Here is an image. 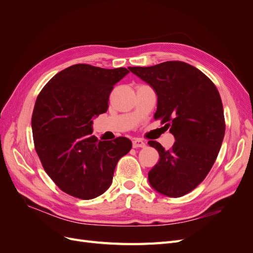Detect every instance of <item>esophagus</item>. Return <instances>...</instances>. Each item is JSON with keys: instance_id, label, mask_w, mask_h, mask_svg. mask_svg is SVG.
Wrapping results in <instances>:
<instances>
[{"instance_id": "34e87169", "label": "esophagus", "mask_w": 253, "mask_h": 253, "mask_svg": "<svg viewBox=\"0 0 253 253\" xmlns=\"http://www.w3.org/2000/svg\"><path fill=\"white\" fill-rule=\"evenodd\" d=\"M145 147V142L142 139L136 138L133 140V148L137 149V148H144Z\"/></svg>"}]
</instances>
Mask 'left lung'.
Wrapping results in <instances>:
<instances>
[{"mask_svg": "<svg viewBox=\"0 0 253 253\" xmlns=\"http://www.w3.org/2000/svg\"><path fill=\"white\" fill-rule=\"evenodd\" d=\"M128 70L154 89V117L171 126L175 138L171 150L149 141L160 157L148 174L150 185L160 194L180 197L205 179L221 147L225 118L218 90L204 73L180 61Z\"/></svg>", "mask_w": 253, "mask_h": 253, "instance_id": "8db88e82", "label": "left lung"}]
</instances>
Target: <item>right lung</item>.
I'll list each match as a JSON object with an SVG mask.
<instances>
[{
    "label": "right lung",
    "mask_w": 253,
    "mask_h": 253,
    "mask_svg": "<svg viewBox=\"0 0 253 253\" xmlns=\"http://www.w3.org/2000/svg\"><path fill=\"white\" fill-rule=\"evenodd\" d=\"M129 72L76 64L49 80L37 98L32 128L37 154L52 181L72 196L91 200L112 185L118 160L132 148L126 137L98 140L93 119L109 109L115 84Z\"/></svg>",
    "instance_id": "obj_1"
}]
</instances>
